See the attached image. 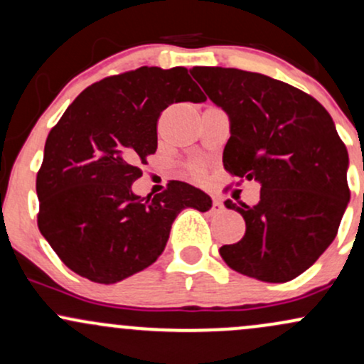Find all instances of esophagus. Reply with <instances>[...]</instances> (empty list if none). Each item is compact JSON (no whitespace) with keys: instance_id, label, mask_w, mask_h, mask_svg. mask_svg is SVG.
Masks as SVG:
<instances>
[{"instance_id":"obj_1","label":"esophagus","mask_w":364,"mask_h":364,"mask_svg":"<svg viewBox=\"0 0 364 364\" xmlns=\"http://www.w3.org/2000/svg\"><path fill=\"white\" fill-rule=\"evenodd\" d=\"M212 212H214V214H220V212H224V203L220 202L219 198H215V196L214 200H212Z\"/></svg>"}]
</instances>
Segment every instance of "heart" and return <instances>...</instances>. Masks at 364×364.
I'll list each match as a JSON object with an SVG mask.
<instances>
[{
    "instance_id": "1",
    "label": "heart",
    "mask_w": 364,
    "mask_h": 364,
    "mask_svg": "<svg viewBox=\"0 0 364 364\" xmlns=\"http://www.w3.org/2000/svg\"><path fill=\"white\" fill-rule=\"evenodd\" d=\"M191 173H193L195 176H202V174H203L202 166H198V164H196V166H191Z\"/></svg>"
}]
</instances>
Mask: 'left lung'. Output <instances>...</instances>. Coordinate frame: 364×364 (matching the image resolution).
Returning <instances> with one entry per match:
<instances>
[{
    "label": "left lung",
    "mask_w": 364,
    "mask_h": 364,
    "mask_svg": "<svg viewBox=\"0 0 364 364\" xmlns=\"http://www.w3.org/2000/svg\"><path fill=\"white\" fill-rule=\"evenodd\" d=\"M231 118L223 162L260 183V202L225 207L243 215V240L219 250L236 272L287 282L318 260L349 202V156L336 124L306 92L262 73L220 66L190 70Z\"/></svg>",
    "instance_id": "1"
}]
</instances>
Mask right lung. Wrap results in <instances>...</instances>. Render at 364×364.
Segmentation results:
<instances>
[{
  "label": "right lung",
  "instance_id": "1",
  "mask_svg": "<svg viewBox=\"0 0 364 364\" xmlns=\"http://www.w3.org/2000/svg\"><path fill=\"white\" fill-rule=\"evenodd\" d=\"M188 70L141 66L92 83L49 132L37 173L39 231L75 274L114 284L164 252L183 208L207 212L212 200L173 181L140 198L132 191L157 150V119L174 102H203Z\"/></svg>",
  "mask_w": 364,
  "mask_h": 364
}]
</instances>
